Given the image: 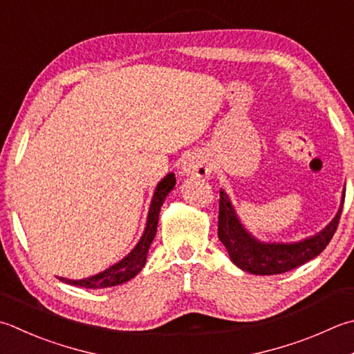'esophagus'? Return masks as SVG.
<instances>
[{
  "instance_id": "esophagus-1",
  "label": "esophagus",
  "mask_w": 354,
  "mask_h": 354,
  "mask_svg": "<svg viewBox=\"0 0 354 354\" xmlns=\"http://www.w3.org/2000/svg\"><path fill=\"white\" fill-rule=\"evenodd\" d=\"M183 173H185V175L207 176L210 173V165L204 156L192 155L185 158V161L183 162Z\"/></svg>"
}]
</instances>
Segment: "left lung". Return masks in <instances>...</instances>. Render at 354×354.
<instances>
[{
    "mask_svg": "<svg viewBox=\"0 0 354 354\" xmlns=\"http://www.w3.org/2000/svg\"><path fill=\"white\" fill-rule=\"evenodd\" d=\"M344 198L345 192L336 216L322 232L299 242L283 244V242H261L252 236L241 224L230 198L221 189L218 236L227 248L233 264L244 272L262 276L286 273L316 258L328 245L341 219Z\"/></svg>",
    "mask_w": 354,
    "mask_h": 354,
    "instance_id": "left-lung-1",
    "label": "left lung"
}]
</instances>
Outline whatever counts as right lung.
<instances>
[{
    "label": "right lung",
    "instance_id": "right-lung-1",
    "mask_svg": "<svg viewBox=\"0 0 354 354\" xmlns=\"http://www.w3.org/2000/svg\"><path fill=\"white\" fill-rule=\"evenodd\" d=\"M175 184H176L175 173H169V175L156 185L153 198H151L145 230L142 233L140 242H138L136 247L126 256V258L110 268L104 270V272L95 274V276H90V278H86V279H78V281H72V279H66V278H59V279L66 283H71V286H78V287L95 290V288H107V287L120 286V283H124V282L130 281L131 278H135V276L140 273L142 267L145 266V261H147V253H149L150 244L153 242L155 234H156L161 205L164 204L165 196H167L169 193L173 190Z\"/></svg>",
    "mask_w": 354,
    "mask_h": 354
}]
</instances>
